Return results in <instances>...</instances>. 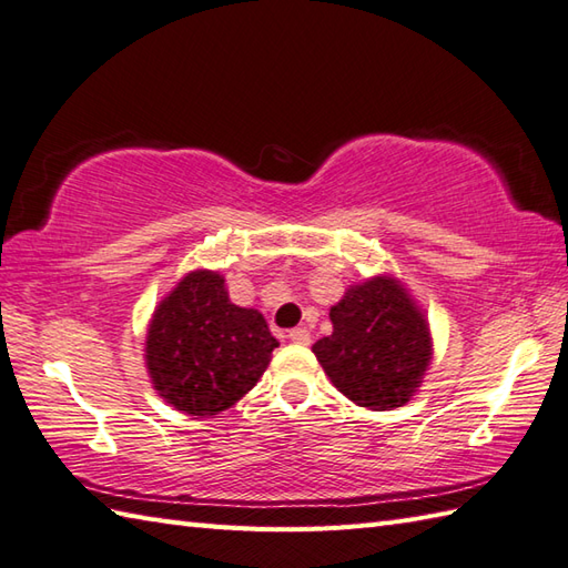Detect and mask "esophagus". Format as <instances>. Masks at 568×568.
Masks as SVG:
<instances>
[{
    "mask_svg": "<svg viewBox=\"0 0 568 568\" xmlns=\"http://www.w3.org/2000/svg\"><path fill=\"white\" fill-rule=\"evenodd\" d=\"M288 338H292L298 345H308L311 343V333L306 328H292V331H288Z\"/></svg>",
    "mask_w": 568,
    "mask_h": 568,
    "instance_id": "1",
    "label": "esophagus"
}]
</instances>
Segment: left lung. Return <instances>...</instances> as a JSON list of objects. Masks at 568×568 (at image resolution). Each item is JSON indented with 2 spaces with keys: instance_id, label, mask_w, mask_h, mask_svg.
I'll return each mask as SVG.
<instances>
[{
  "instance_id": "obj_1",
  "label": "left lung",
  "mask_w": 568,
  "mask_h": 568,
  "mask_svg": "<svg viewBox=\"0 0 568 568\" xmlns=\"http://www.w3.org/2000/svg\"><path fill=\"white\" fill-rule=\"evenodd\" d=\"M331 323L333 333L314 343V353L338 392L377 412L414 397L432 363V333L395 276L351 286L331 308Z\"/></svg>"
}]
</instances>
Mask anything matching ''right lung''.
<instances>
[{
    "label": "right lung",
    "instance_id": "1",
    "mask_svg": "<svg viewBox=\"0 0 568 568\" xmlns=\"http://www.w3.org/2000/svg\"><path fill=\"white\" fill-rule=\"evenodd\" d=\"M276 345L260 311L230 301L223 276L195 270L154 311L146 369L173 409L213 416L257 385Z\"/></svg>",
    "mask_w": 568,
    "mask_h": 568
}]
</instances>
